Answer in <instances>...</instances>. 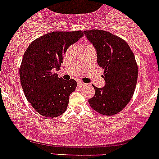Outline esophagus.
I'll return each mask as SVG.
<instances>
[{"instance_id": "obj_1", "label": "esophagus", "mask_w": 159, "mask_h": 159, "mask_svg": "<svg viewBox=\"0 0 159 159\" xmlns=\"http://www.w3.org/2000/svg\"><path fill=\"white\" fill-rule=\"evenodd\" d=\"M78 86L79 87H83V86H85V84H84V83H83V82H80H80H78Z\"/></svg>"}]
</instances>
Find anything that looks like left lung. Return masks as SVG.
Returning a JSON list of instances; mask_svg holds the SVG:
<instances>
[{
    "label": "left lung",
    "mask_w": 159,
    "mask_h": 159,
    "mask_svg": "<svg viewBox=\"0 0 159 159\" xmlns=\"http://www.w3.org/2000/svg\"><path fill=\"white\" fill-rule=\"evenodd\" d=\"M84 34L96 50L106 82L102 88L93 85L95 93L88 102L95 111L112 116L121 111L134 95L138 79L134 55L127 42L111 32L92 29Z\"/></svg>",
    "instance_id": "obj_1"
}]
</instances>
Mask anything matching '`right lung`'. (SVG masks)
<instances>
[{
    "mask_svg": "<svg viewBox=\"0 0 159 159\" xmlns=\"http://www.w3.org/2000/svg\"><path fill=\"white\" fill-rule=\"evenodd\" d=\"M83 36L80 30L49 32L33 40L24 54L20 84L27 100L41 116L58 117L67 109L77 83L64 80L52 71L60 69L67 49Z\"/></svg>",
    "mask_w": 159,
    "mask_h": 159,
    "instance_id": "obj_1",
    "label": "right lung"
}]
</instances>
